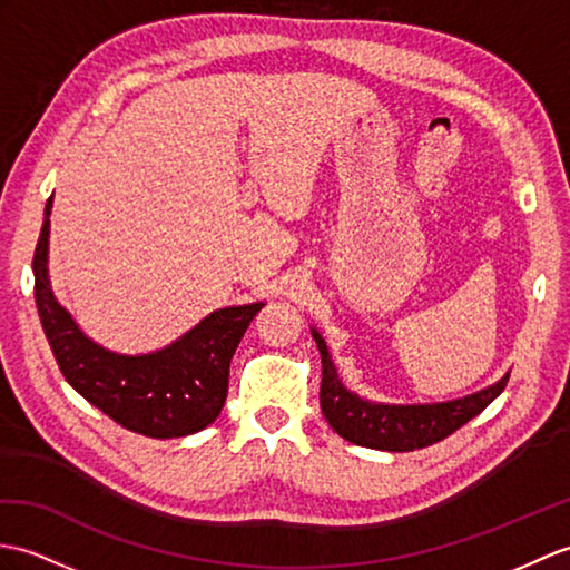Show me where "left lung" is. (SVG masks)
Returning a JSON list of instances; mask_svg holds the SVG:
<instances>
[{
	"mask_svg": "<svg viewBox=\"0 0 570 570\" xmlns=\"http://www.w3.org/2000/svg\"><path fill=\"white\" fill-rule=\"evenodd\" d=\"M317 350L323 360V381H321V407L342 440L352 444L381 449V452H415V449L442 442L444 436L456 432L469 420L481 415L491 405L502 389L508 386L510 374L502 376L493 386L466 399L428 403V405H389L366 401L345 389L340 381L333 356L327 352L325 340L317 330H311Z\"/></svg>",
	"mask_w": 570,
	"mask_h": 570,
	"instance_id": "8db88e82",
	"label": "left lung"
}]
</instances>
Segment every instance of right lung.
Returning a JSON list of instances; mask_svg holds the SVG:
<instances>
[{"label": "right lung", "mask_w": 570, "mask_h": 570, "mask_svg": "<svg viewBox=\"0 0 570 570\" xmlns=\"http://www.w3.org/2000/svg\"><path fill=\"white\" fill-rule=\"evenodd\" d=\"M52 196L33 255L36 306L48 345L70 386L118 425L155 440L187 436L214 422L228 395L230 360L264 303L206 315L171 345L150 354H118L89 340L52 296L48 235Z\"/></svg>", "instance_id": "obj_1"}]
</instances>
